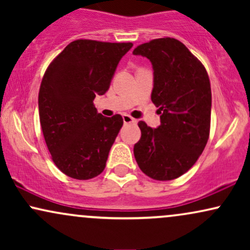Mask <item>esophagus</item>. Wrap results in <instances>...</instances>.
<instances>
[{
  "label": "esophagus",
  "mask_w": 250,
  "mask_h": 250,
  "mask_svg": "<svg viewBox=\"0 0 250 250\" xmlns=\"http://www.w3.org/2000/svg\"><path fill=\"white\" fill-rule=\"evenodd\" d=\"M122 119H123V122H125V125H127V123H136V120L133 119L131 116H129L128 114H123Z\"/></svg>",
  "instance_id": "1"
}]
</instances>
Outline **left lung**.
<instances>
[{
	"mask_svg": "<svg viewBox=\"0 0 250 250\" xmlns=\"http://www.w3.org/2000/svg\"><path fill=\"white\" fill-rule=\"evenodd\" d=\"M154 70L151 101L161 125L140 121L141 139L134 146L137 165L157 181L177 179L194 166L207 145L211 89L206 68L179 40L156 39L136 47Z\"/></svg>",
	"mask_w": 250,
	"mask_h": 250,
	"instance_id": "1",
	"label": "left lung"
}]
</instances>
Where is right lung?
<instances>
[{"label": "right lung", "mask_w": 250, "mask_h": 250, "mask_svg": "<svg viewBox=\"0 0 250 250\" xmlns=\"http://www.w3.org/2000/svg\"><path fill=\"white\" fill-rule=\"evenodd\" d=\"M131 47L130 42L76 40L45 70L40 122L51 159L67 176L89 180L104 170L123 119L101 115L93 101L110 87L120 60Z\"/></svg>", "instance_id": "right-lung-1"}]
</instances>
